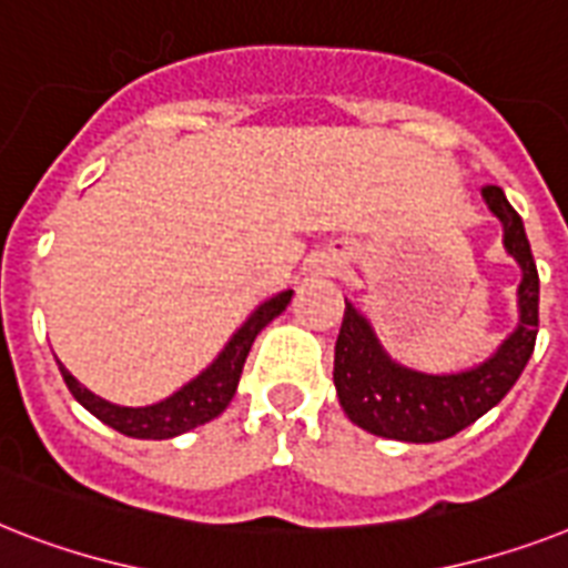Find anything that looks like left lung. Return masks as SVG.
<instances>
[{"label": "left lung", "mask_w": 568, "mask_h": 568, "mask_svg": "<svg viewBox=\"0 0 568 568\" xmlns=\"http://www.w3.org/2000/svg\"><path fill=\"white\" fill-rule=\"evenodd\" d=\"M487 210L499 219L501 244L519 265V324L484 362L455 373H426L399 364L349 300L335 341V390L353 423L371 435L403 444H437L473 426L496 408L525 371L539 324V276L519 212L499 186L481 189Z\"/></svg>", "instance_id": "1"}]
</instances>
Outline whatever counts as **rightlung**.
<instances>
[{"mask_svg": "<svg viewBox=\"0 0 568 568\" xmlns=\"http://www.w3.org/2000/svg\"><path fill=\"white\" fill-rule=\"evenodd\" d=\"M292 294L294 292L288 288V292H280L265 300V303H260L247 315V321L230 335V341L224 344L219 356L212 358V364H206L195 379H189L183 388L174 390L172 396H165V399L154 405H136V408H131V405L108 403V399H101L92 390H87L58 362L60 376H63L67 388L72 390L78 403L84 405L92 417H99L104 426L116 428V432L128 437H136V440H169V437H178L183 432L204 426V423L215 419L227 408L239 388L244 358L251 353L253 341L274 317L283 315L285 306L292 303Z\"/></svg>", "mask_w": 568, "mask_h": 568, "instance_id": "add662e5", "label": "right lung"}]
</instances>
